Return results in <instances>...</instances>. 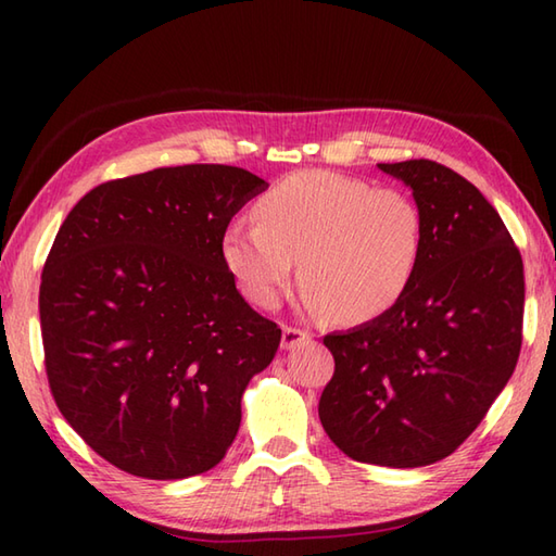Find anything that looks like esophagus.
Wrapping results in <instances>:
<instances>
[{"mask_svg":"<svg viewBox=\"0 0 556 556\" xmlns=\"http://www.w3.org/2000/svg\"><path fill=\"white\" fill-rule=\"evenodd\" d=\"M308 339H311V332H305V329H301V327L287 325L285 329H281V349H287V351L296 349L299 344H305Z\"/></svg>","mask_w":556,"mask_h":556,"instance_id":"1","label":"esophagus"}]
</instances>
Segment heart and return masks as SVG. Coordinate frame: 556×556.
<instances>
[{
  "label": "heart",
  "mask_w": 556,
  "mask_h": 556,
  "mask_svg": "<svg viewBox=\"0 0 556 556\" xmlns=\"http://www.w3.org/2000/svg\"><path fill=\"white\" fill-rule=\"evenodd\" d=\"M255 222L222 233V260L260 308L285 299L299 257L303 303L337 323H368L399 303L422 255V215L399 188L305 169L257 198Z\"/></svg>",
  "instance_id": "heart-1"
}]
</instances>
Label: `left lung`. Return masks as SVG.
Wrapping results in <instances>:
<instances>
[{"label": "left lung", "mask_w": 556, "mask_h": 556, "mask_svg": "<svg viewBox=\"0 0 556 556\" xmlns=\"http://www.w3.org/2000/svg\"><path fill=\"white\" fill-rule=\"evenodd\" d=\"M410 186L422 255L387 313L327 334L334 375L320 420L341 452L389 468L430 466L464 444L516 368L523 260L485 195L432 160L380 164Z\"/></svg>", "instance_id": "8db88e82"}]
</instances>
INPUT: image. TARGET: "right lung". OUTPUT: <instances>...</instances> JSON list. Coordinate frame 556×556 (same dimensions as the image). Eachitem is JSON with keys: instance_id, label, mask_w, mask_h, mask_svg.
Here are the masks:
<instances>
[{"instance_id": "1", "label": "right lung", "mask_w": 556, "mask_h": 556, "mask_svg": "<svg viewBox=\"0 0 556 556\" xmlns=\"http://www.w3.org/2000/svg\"><path fill=\"white\" fill-rule=\"evenodd\" d=\"M260 176L184 164L100 184L45 260L40 329L50 392L92 452L179 480L217 466L241 394L281 341L236 291L222 233Z\"/></svg>"}]
</instances>
